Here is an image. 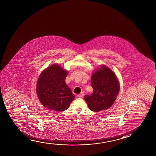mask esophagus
<instances>
[{
	"mask_svg": "<svg viewBox=\"0 0 156 156\" xmlns=\"http://www.w3.org/2000/svg\"><path fill=\"white\" fill-rule=\"evenodd\" d=\"M83 97H84V94L83 93H80V94H79L78 95V97L79 98H83Z\"/></svg>",
	"mask_w": 156,
	"mask_h": 156,
	"instance_id": "1",
	"label": "esophagus"
}]
</instances>
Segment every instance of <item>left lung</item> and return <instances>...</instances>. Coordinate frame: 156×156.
<instances>
[{
    "instance_id": "8db88e82",
    "label": "left lung",
    "mask_w": 156,
    "mask_h": 156,
    "mask_svg": "<svg viewBox=\"0 0 156 156\" xmlns=\"http://www.w3.org/2000/svg\"><path fill=\"white\" fill-rule=\"evenodd\" d=\"M93 92L84 97L89 109L98 112L110 108L120 90V84L115 73L106 66L102 65L91 77Z\"/></svg>"
}]
</instances>
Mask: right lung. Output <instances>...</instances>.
Wrapping results in <instances>:
<instances>
[{
    "label": "right lung",
    "instance_id": "obj_1",
    "mask_svg": "<svg viewBox=\"0 0 156 156\" xmlns=\"http://www.w3.org/2000/svg\"><path fill=\"white\" fill-rule=\"evenodd\" d=\"M69 72L56 64L41 72L36 93L42 105L50 110L62 112L69 107L75 96L66 83Z\"/></svg>",
    "mask_w": 156,
    "mask_h": 156
}]
</instances>
